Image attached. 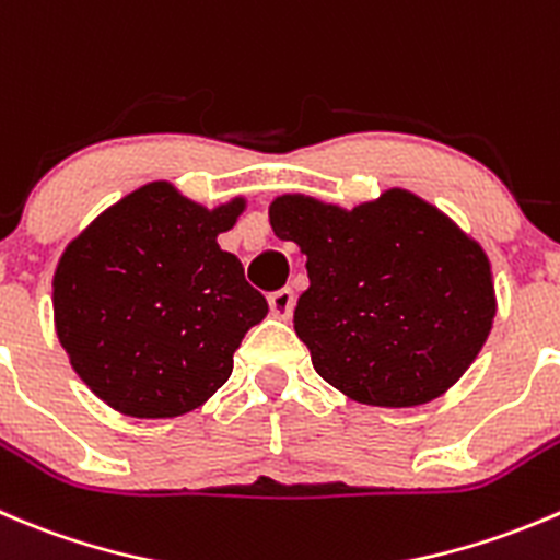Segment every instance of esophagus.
I'll return each instance as SVG.
<instances>
[{
	"mask_svg": "<svg viewBox=\"0 0 560 560\" xmlns=\"http://www.w3.org/2000/svg\"><path fill=\"white\" fill-rule=\"evenodd\" d=\"M268 306H270V314H273L276 319H290L292 317V308H295V292L290 290V287H284V290H276L268 295Z\"/></svg>",
	"mask_w": 560,
	"mask_h": 560,
	"instance_id": "1",
	"label": "esophagus"
}]
</instances>
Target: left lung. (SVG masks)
Segmentation results:
<instances>
[{
  "mask_svg": "<svg viewBox=\"0 0 560 560\" xmlns=\"http://www.w3.org/2000/svg\"><path fill=\"white\" fill-rule=\"evenodd\" d=\"M268 215L306 254L295 334L325 383L361 405L412 407L468 372L495 287L485 248L448 215L401 188L352 210L284 194Z\"/></svg>",
  "mask_w": 560,
  "mask_h": 560,
  "instance_id": "8db88e82",
  "label": "left lung"
}]
</instances>
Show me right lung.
<instances>
[{"mask_svg":"<svg viewBox=\"0 0 560 560\" xmlns=\"http://www.w3.org/2000/svg\"><path fill=\"white\" fill-rule=\"evenodd\" d=\"M246 199L208 210L172 183H148L68 243L54 273L59 345L97 399L133 418L205 405L268 301L215 237Z\"/></svg>","mask_w":560,"mask_h":560,"instance_id":"add662e5","label":"right lung"}]
</instances>
